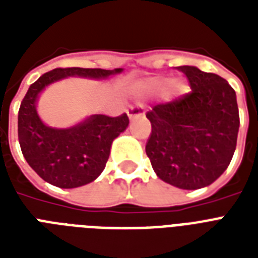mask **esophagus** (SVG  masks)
Returning <instances> with one entry per match:
<instances>
[{
    "label": "esophagus",
    "instance_id": "1",
    "mask_svg": "<svg viewBox=\"0 0 258 258\" xmlns=\"http://www.w3.org/2000/svg\"><path fill=\"white\" fill-rule=\"evenodd\" d=\"M127 112H128L130 119H135L138 116H142L145 113V111H143L141 105H133V107H130Z\"/></svg>",
    "mask_w": 258,
    "mask_h": 258
}]
</instances>
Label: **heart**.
Instances as JSON below:
<instances>
[{"mask_svg": "<svg viewBox=\"0 0 258 258\" xmlns=\"http://www.w3.org/2000/svg\"><path fill=\"white\" fill-rule=\"evenodd\" d=\"M169 79L167 78H151L145 80L141 84H138L137 91L139 93H157L162 89H165L166 86L169 84ZM172 88L180 89L182 88V83L180 82H174L172 83Z\"/></svg>", "mask_w": 258, "mask_h": 258, "instance_id": "heart-1", "label": "heart"}]
</instances>
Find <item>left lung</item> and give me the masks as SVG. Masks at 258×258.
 I'll return each instance as SVG.
<instances>
[{"mask_svg":"<svg viewBox=\"0 0 258 258\" xmlns=\"http://www.w3.org/2000/svg\"><path fill=\"white\" fill-rule=\"evenodd\" d=\"M191 91L146 113L151 134L146 154L162 180L184 190L213 183L236 150L240 115L236 92L224 78L178 67Z\"/></svg>","mask_w":258,"mask_h":258,"instance_id":"obj_1","label":"left lung"}]
</instances>
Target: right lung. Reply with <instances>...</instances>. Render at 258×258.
Listing matches in <instances>:
<instances>
[{
  "mask_svg": "<svg viewBox=\"0 0 258 258\" xmlns=\"http://www.w3.org/2000/svg\"><path fill=\"white\" fill-rule=\"evenodd\" d=\"M121 71L56 68L29 87L18 109V142L26 162L48 183L74 188L96 179L108 161L112 141L127 128L130 120L127 113L116 117L91 115L70 128H53L38 116L36 104L40 92L68 76L105 79Z\"/></svg>",
  "mask_w": 258,
  "mask_h": 258,
  "instance_id": "obj_1",
  "label": "right lung"
}]
</instances>
